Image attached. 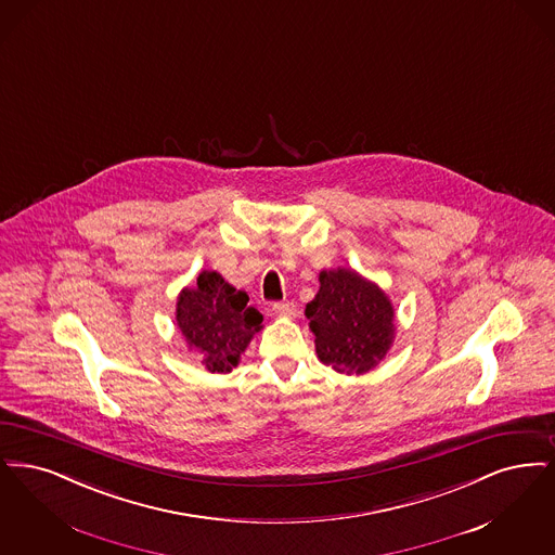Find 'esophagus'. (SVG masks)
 <instances>
[{
	"instance_id": "obj_1",
	"label": "esophagus",
	"mask_w": 555,
	"mask_h": 555,
	"mask_svg": "<svg viewBox=\"0 0 555 555\" xmlns=\"http://www.w3.org/2000/svg\"><path fill=\"white\" fill-rule=\"evenodd\" d=\"M273 314L275 317H284V319H292V317H296V305L294 302H289V300H284V302H273Z\"/></svg>"
}]
</instances>
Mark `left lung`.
Returning <instances> with one entry per match:
<instances>
[{
    "label": "left lung",
    "mask_w": 555,
    "mask_h": 555,
    "mask_svg": "<svg viewBox=\"0 0 555 555\" xmlns=\"http://www.w3.org/2000/svg\"><path fill=\"white\" fill-rule=\"evenodd\" d=\"M307 305L319 361L346 375H362L384 361L393 344V307L386 292L352 269L319 273Z\"/></svg>",
    "instance_id": "left-lung-1"
}]
</instances>
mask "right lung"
<instances>
[{
  "mask_svg": "<svg viewBox=\"0 0 555 555\" xmlns=\"http://www.w3.org/2000/svg\"><path fill=\"white\" fill-rule=\"evenodd\" d=\"M246 292L228 284L217 271H201L193 288H184L176 305V323L186 344L203 354L211 373H230L263 314L248 307Z\"/></svg>",
  "mask_w": 555,
  "mask_h": 555,
  "instance_id": "1",
  "label": "right lung"
}]
</instances>
